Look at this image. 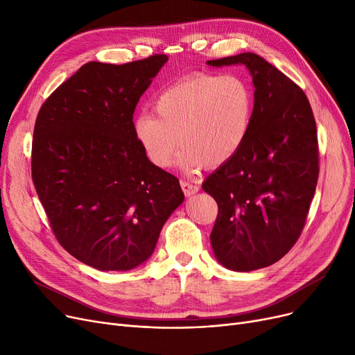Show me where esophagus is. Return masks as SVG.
Here are the masks:
<instances>
[{
	"instance_id": "1",
	"label": "esophagus",
	"mask_w": 355,
	"mask_h": 355,
	"mask_svg": "<svg viewBox=\"0 0 355 355\" xmlns=\"http://www.w3.org/2000/svg\"><path fill=\"white\" fill-rule=\"evenodd\" d=\"M180 184H181V189H182L184 194L187 196V197H190V196H193V194H196L198 191V185H196L193 182H189V181L182 180Z\"/></svg>"
}]
</instances>
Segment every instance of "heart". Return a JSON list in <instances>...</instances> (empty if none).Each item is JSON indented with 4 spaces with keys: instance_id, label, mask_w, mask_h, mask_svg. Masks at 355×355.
Segmentation results:
<instances>
[{
    "instance_id": "obj_1",
    "label": "heart",
    "mask_w": 355,
    "mask_h": 355,
    "mask_svg": "<svg viewBox=\"0 0 355 355\" xmlns=\"http://www.w3.org/2000/svg\"><path fill=\"white\" fill-rule=\"evenodd\" d=\"M253 106V89L245 78L196 73L161 93L154 115L135 119L134 135L155 166H170L181 145L184 164L216 168L243 145Z\"/></svg>"
}]
</instances>
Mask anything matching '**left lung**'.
I'll return each instance as SVG.
<instances>
[{
	"mask_svg": "<svg viewBox=\"0 0 355 355\" xmlns=\"http://www.w3.org/2000/svg\"><path fill=\"white\" fill-rule=\"evenodd\" d=\"M245 64L254 106L239 151L202 182L217 202L210 234L218 262L236 272L266 268L300 239L320 174L316 123L304 90L254 53L209 60Z\"/></svg>",
	"mask_w": 355,
	"mask_h": 355,
	"instance_id": "8db88e82",
	"label": "left lung"
}]
</instances>
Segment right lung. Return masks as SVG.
<instances>
[{
    "instance_id": "right-lung-1",
    "label": "right lung",
    "mask_w": 355,
    "mask_h": 355,
    "mask_svg": "<svg viewBox=\"0 0 355 355\" xmlns=\"http://www.w3.org/2000/svg\"><path fill=\"white\" fill-rule=\"evenodd\" d=\"M165 54L125 64L89 62L42 105L31 178L62 248L99 270H129L153 254L184 193L148 161L134 135L142 93Z\"/></svg>"
}]
</instances>
